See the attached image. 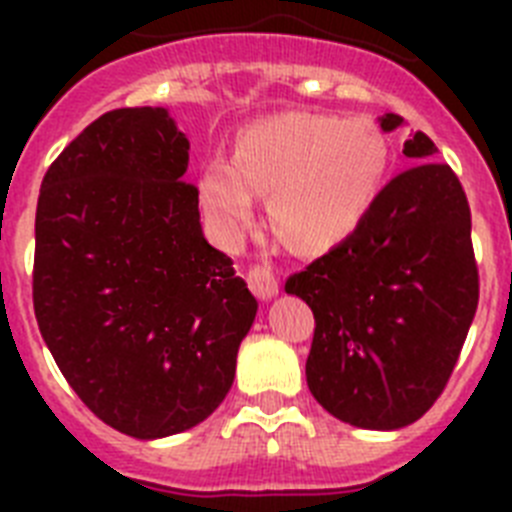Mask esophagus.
<instances>
[{"mask_svg":"<svg viewBox=\"0 0 512 512\" xmlns=\"http://www.w3.org/2000/svg\"><path fill=\"white\" fill-rule=\"evenodd\" d=\"M248 287H251L253 295L264 302H269L271 297H277L279 292L277 277H274L271 269H266V266H251V269H248Z\"/></svg>","mask_w":512,"mask_h":512,"instance_id":"obj_1","label":"esophagus"}]
</instances>
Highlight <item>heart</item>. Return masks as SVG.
I'll use <instances>...</instances> for the list:
<instances>
[{
  "label": "heart",
  "mask_w": 512,
  "mask_h": 512,
  "mask_svg": "<svg viewBox=\"0 0 512 512\" xmlns=\"http://www.w3.org/2000/svg\"><path fill=\"white\" fill-rule=\"evenodd\" d=\"M390 169V143L369 117H266L241 130L235 161L212 158L200 200L225 238L256 215V192L271 194L279 233L302 251H328L359 230Z\"/></svg>",
  "instance_id": "obj_1"
}]
</instances>
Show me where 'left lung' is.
I'll return each instance as SVG.
<instances>
[{
    "mask_svg": "<svg viewBox=\"0 0 512 512\" xmlns=\"http://www.w3.org/2000/svg\"><path fill=\"white\" fill-rule=\"evenodd\" d=\"M379 125L390 133L402 117L387 112ZM402 153L420 164L379 192L351 238L284 284L315 315L312 397L369 431H397L431 410L479 300L467 194L451 166L431 161L428 135L415 133Z\"/></svg>",
    "mask_w": 512,
    "mask_h": 512,
    "instance_id": "left-lung-1",
    "label": "left lung"
}]
</instances>
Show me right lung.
<instances>
[{
  "label": "right lung",
  "instance_id": "1",
  "mask_svg": "<svg viewBox=\"0 0 512 512\" xmlns=\"http://www.w3.org/2000/svg\"><path fill=\"white\" fill-rule=\"evenodd\" d=\"M189 140L164 107H122L45 171L33 305L81 402L153 441L202 423L228 395L259 302L207 243Z\"/></svg>",
  "mask_w": 512,
  "mask_h": 512
}]
</instances>
